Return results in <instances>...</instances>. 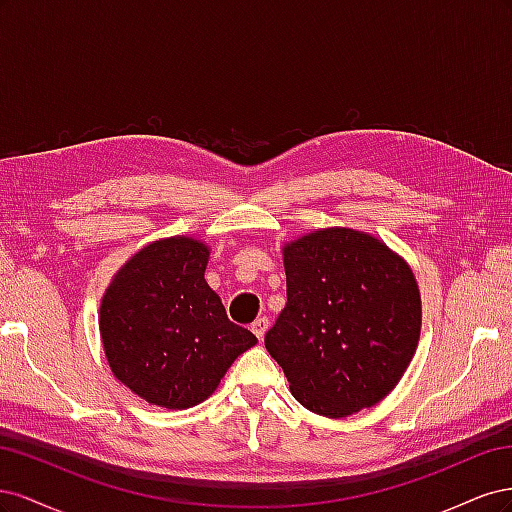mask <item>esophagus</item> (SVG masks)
Instances as JSON below:
<instances>
[{"instance_id": "esophagus-1", "label": "esophagus", "mask_w": 512, "mask_h": 512, "mask_svg": "<svg viewBox=\"0 0 512 512\" xmlns=\"http://www.w3.org/2000/svg\"><path fill=\"white\" fill-rule=\"evenodd\" d=\"M267 329H269V318H256L254 322H252V331H254V335L258 337V339H262L265 337V333H267Z\"/></svg>"}]
</instances>
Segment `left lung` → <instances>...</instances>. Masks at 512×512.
<instances>
[{"label":"left lung","mask_w":512,"mask_h":512,"mask_svg":"<svg viewBox=\"0 0 512 512\" xmlns=\"http://www.w3.org/2000/svg\"><path fill=\"white\" fill-rule=\"evenodd\" d=\"M286 307L265 335L301 406L342 418L376 406L408 369L421 333L410 267L378 239L316 230L284 247Z\"/></svg>","instance_id":"8db88e82"}]
</instances>
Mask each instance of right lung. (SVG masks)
<instances>
[{
  "instance_id": "1",
  "label": "right lung",
  "mask_w": 512,
  "mask_h": 512,
  "mask_svg": "<svg viewBox=\"0 0 512 512\" xmlns=\"http://www.w3.org/2000/svg\"><path fill=\"white\" fill-rule=\"evenodd\" d=\"M209 250L170 237L132 256L108 286L100 333L119 382L153 406L205 401L239 354L258 339L230 322L209 284Z\"/></svg>"
}]
</instances>
